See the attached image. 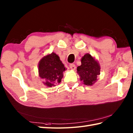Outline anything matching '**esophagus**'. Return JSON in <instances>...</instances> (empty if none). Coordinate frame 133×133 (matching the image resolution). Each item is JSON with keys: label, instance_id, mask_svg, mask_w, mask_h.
I'll return each instance as SVG.
<instances>
[{"label": "esophagus", "instance_id": "34e87169", "mask_svg": "<svg viewBox=\"0 0 133 133\" xmlns=\"http://www.w3.org/2000/svg\"><path fill=\"white\" fill-rule=\"evenodd\" d=\"M69 66H70V68L71 69V70H74L76 69V67H75V65L74 63H70L69 64Z\"/></svg>", "mask_w": 133, "mask_h": 133}]
</instances>
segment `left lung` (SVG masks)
<instances>
[{"instance_id":"1","label":"left lung","mask_w":133,"mask_h":133,"mask_svg":"<svg viewBox=\"0 0 133 133\" xmlns=\"http://www.w3.org/2000/svg\"><path fill=\"white\" fill-rule=\"evenodd\" d=\"M100 65L94 58L87 53L81 59V65L77 67L81 81L87 86H92L100 74Z\"/></svg>"}]
</instances>
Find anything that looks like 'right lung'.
Listing matches in <instances>:
<instances>
[{
  "mask_svg": "<svg viewBox=\"0 0 133 133\" xmlns=\"http://www.w3.org/2000/svg\"><path fill=\"white\" fill-rule=\"evenodd\" d=\"M39 75L44 79L43 83L47 87L55 86L61 82L63 72L66 70L64 64L55 53L44 56L39 62Z\"/></svg>",
  "mask_w": 133,
  "mask_h": 133,
  "instance_id": "1",
  "label": "right lung"
}]
</instances>
